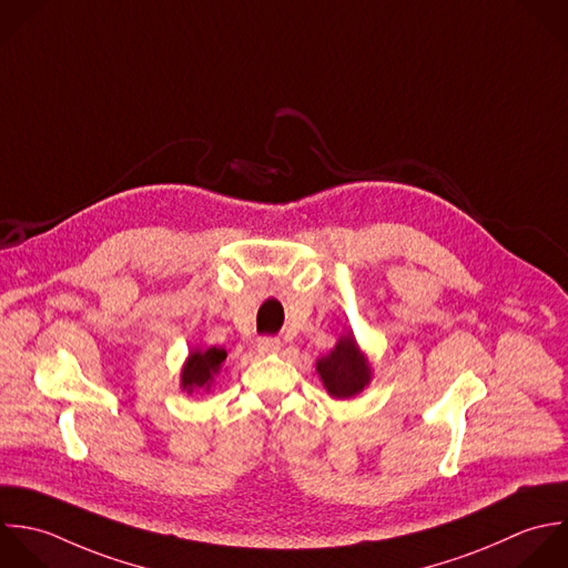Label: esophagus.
Here are the masks:
<instances>
[{
  "label": "esophagus",
  "instance_id": "34e87169",
  "mask_svg": "<svg viewBox=\"0 0 568 568\" xmlns=\"http://www.w3.org/2000/svg\"><path fill=\"white\" fill-rule=\"evenodd\" d=\"M256 347L261 354H276L281 349V341L272 338V336H263L256 341Z\"/></svg>",
  "mask_w": 568,
  "mask_h": 568
}]
</instances>
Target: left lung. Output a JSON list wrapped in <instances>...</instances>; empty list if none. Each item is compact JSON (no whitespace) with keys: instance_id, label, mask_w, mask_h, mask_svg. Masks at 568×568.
Returning a JSON list of instances; mask_svg holds the SVG:
<instances>
[{"instance_id":"8db88e82","label":"left lung","mask_w":568,"mask_h":568,"mask_svg":"<svg viewBox=\"0 0 568 568\" xmlns=\"http://www.w3.org/2000/svg\"><path fill=\"white\" fill-rule=\"evenodd\" d=\"M316 374L332 398L349 400L369 387L374 369L354 332H343L334 349L316 361Z\"/></svg>"}]
</instances>
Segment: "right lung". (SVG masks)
<instances>
[{"label": "right lung", "instance_id": "add662e5", "mask_svg": "<svg viewBox=\"0 0 568 568\" xmlns=\"http://www.w3.org/2000/svg\"><path fill=\"white\" fill-rule=\"evenodd\" d=\"M227 352L223 347H192L181 367L179 387L187 396L207 394L223 372Z\"/></svg>", "mask_w": 568, "mask_h": 568}]
</instances>
